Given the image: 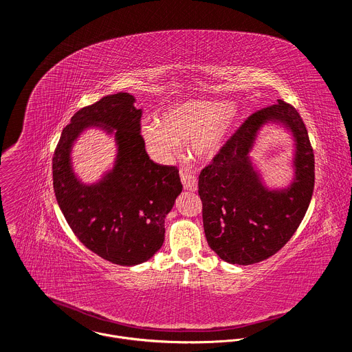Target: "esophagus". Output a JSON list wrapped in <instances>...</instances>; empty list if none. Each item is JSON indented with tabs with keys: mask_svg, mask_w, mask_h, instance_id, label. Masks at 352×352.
I'll use <instances>...</instances> for the list:
<instances>
[{
	"mask_svg": "<svg viewBox=\"0 0 352 352\" xmlns=\"http://www.w3.org/2000/svg\"><path fill=\"white\" fill-rule=\"evenodd\" d=\"M179 177H181V181H182V185L186 190H190V192H195L197 189V179L196 177L186 168V167H182L181 171H179Z\"/></svg>",
	"mask_w": 352,
	"mask_h": 352,
	"instance_id": "obj_1",
	"label": "esophagus"
}]
</instances>
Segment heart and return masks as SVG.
<instances>
[{
  "label": "heart",
  "mask_w": 352,
  "mask_h": 352,
  "mask_svg": "<svg viewBox=\"0 0 352 352\" xmlns=\"http://www.w3.org/2000/svg\"><path fill=\"white\" fill-rule=\"evenodd\" d=\"M238 114L231 106L193 100L168 109L162 122L143 126L147 146L163 159L173 156L179 142H196V150L205 157H213L234 128Z\"/></svg>",
  "instance_id": "heart-1"
}]
</instances>
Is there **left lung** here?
Returning <instances> with one entry per match:
<instances>
[{
  "label": "left lung",
  "mask_w": 352,
  "mask_h": 352,
  "mask_svg": "<svg viewBox=\"0 0 352 352\" xmlns=\"http://www.w3.org/2000/svg\"><path fill=\"white\" fill-rule=\"evenodd\" d=\"M283 122L296 136V179L284 191H269L248 160L260 126ZM204 228L209 246L226 262H262L291 239L305 217L315 186V156L299 113L281 102L250 114L199 175Z\"/></svg>",
  "instance_id": "1"
}]
</instances>
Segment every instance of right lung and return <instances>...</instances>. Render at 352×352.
Listing matches in <instances>:
<instances>
[{
    "label": "right lung",
    "instance_id": "right-lung-1",
    "mask_svg": "<svg viewBox=\"0 0 352 352\" xmlns=\"http://www.w3.org/2000/svg\"><path fill=\"white\" fill-rule=\"evenodd\" d=\"M133 103L132 94L117 93L80 109L63 129L53 156L54 192L68 226L91 252L120 266L143 263L162 248L164 219L182 190L175 166L148 159L142 110ZM93 123L116 129L119 159L103 182L89 187L73 175L69 153L77 135Z\"/></svg>",
    "mask_w": 352,
    "mask_h": 352
}]
</instances>
